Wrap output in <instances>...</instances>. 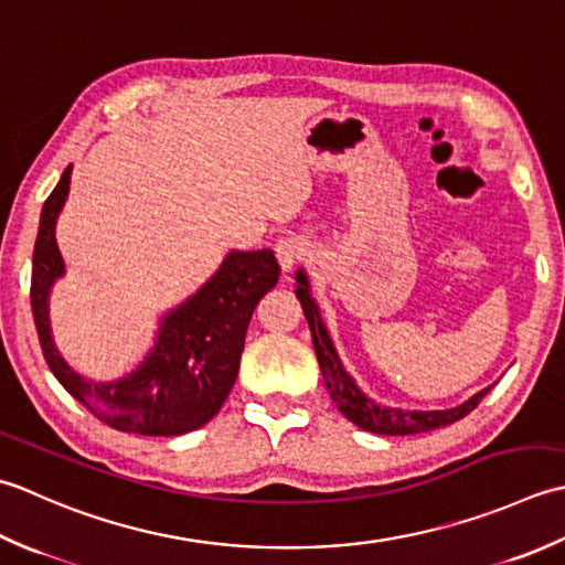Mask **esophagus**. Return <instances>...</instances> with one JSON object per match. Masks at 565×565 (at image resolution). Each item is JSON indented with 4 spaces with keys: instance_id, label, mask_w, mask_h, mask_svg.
I'll return each mask as SVG.
<instances>
[{
    "instance_id": "1",
    "label": "esophagus",
    "mask_w": 565,
    "mask_h": 565,
    "mask_svg": "<svg viewBox=\"0 0 565 565\" xmlns=\"http://www.w3.org/2000/svg\"><path fill=\"white\" fill-rule=\"evenodd\" d=\"M275 256H278L282 270H292L307 256V241L302 236H282L275 244Z\"/></svg>"
}]
</instances>
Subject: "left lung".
Masks as SVG:
<instances>
[{
  "instance_id": "left-lung-1",
  "label": "left lung",
  "mask_w": 565,
  "mask_h": 565,
  "mask_svg": "<svg viewBox=\"0 0 565 565\" xmlns=\"http://www.w3.org/2000/svg\"><path fill=\"white\" fill-rule=\"evenodd\" d=\"M297 282H299V287L295 292L299 297V302H302L309 331H312L317 361L321 367V375H324V380H327L329 395L333 399V405L341 409L343 417L353 422L355 427L373 431V434H387V436L434 431V429L448 427V424H454L458 419H463L466 414L473 412L480 405V399L490 393V387L482 390V393L470 397L460 407L444 409V412H402V409H387V407L375 405L373 399H367L361 390L355 387L351 375L343 371L339 355L331 347L329 333H327L324 324H321L315 299H312V295H309V285H307V278L302 270L297 273Z\"/></svg>"
}]
</instances>
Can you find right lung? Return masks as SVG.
Here are the masks:
<instances>
[{"mask_svg": "<svg viewBox=\"0 0 565 565\" xmlns=\"http://www.w3.org/2000/svg\"><path fill=\"white\" fill-rule=\"evenodd\" d=\"M71 172L73 166H67L45 200L33 246L31 312L45 363L67 393L111 429L180 436L204 427L236 383L253 309L278 285L275 253L270 248L228 253L214 278L163 319L156 349L138 371L117 383H95L65 363L49 319L51 285L63 275L55 218L65 204Z\"/></svg>", "mask_w": 565, "mask_h": 565, "instance_id": "obj_1", "label": "right lung"}]
</instances>
